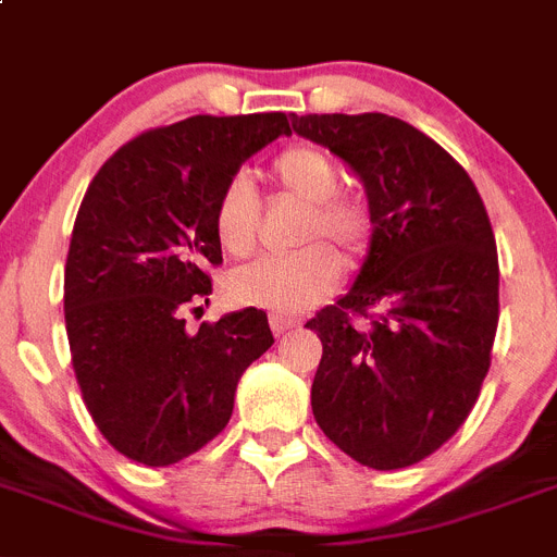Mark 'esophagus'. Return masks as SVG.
Returning <instances> with one entry per match:
<instances>
[{"label":"esophagus","instance_id":"1","mask_svg":"<svg viewBox=\"0 0 557 557\" xmlns=\"http://www.w3.org/2000/svg\"><path fill=\"white\" fill-rule=\"evenodd\" d=\"M269 325H272L274 336H283V333L299 327V319H288V317H280V313H272V317H269Z\"/></svg>","mask_w":557,"mask_h":557}]
</instances>
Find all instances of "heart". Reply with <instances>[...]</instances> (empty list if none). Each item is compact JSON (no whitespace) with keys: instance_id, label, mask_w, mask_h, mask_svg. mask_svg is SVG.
I'll use <instances>...</instances> for the list:
<instances>
[{"instance_id":"heart-1","label":"heart","mask_w":557,"mask_h":557,"mask_svg":"<svg viewBox=\"0 0 557 557\" xmlns=\"http://www.w3.org/2000/svg\"><path fill=\"white\" fill-rule=\"evenodd\" d=\"M272 182L280 193L306 201L297 226L299 249L269 255L226 274L232 306L299 313L327 297L342 274L339 258L356 265L372 246L375 215L367 198L342 187V168L317 145H288L272 159ZM260 201L246 173H235L212 205V235L230 258H246L258 246ZM331 243L337 250L326 246Z\"/></svg>"}]
</instances>
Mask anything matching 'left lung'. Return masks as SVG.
<instances>
[{
    "instance_id": "8db88e82",
    "label": "left lung",
    "mask_w": 557,
    "mask_h": 557,
    "mask_svg": "<svg viewBox=\"0 0 557 557\" xmlns=\"http://www.w3.org/2000/svg\"><path fill=\"white\" fill-rule=\"evenodd\" d=\"M292 125L359 173L375 215L350 294L306 325L322 338L313 418L361 466H414L466 423L491 370L499 325L491 219L466 168L404 120L294 114Z\"/></svg>"
}]
</instances>
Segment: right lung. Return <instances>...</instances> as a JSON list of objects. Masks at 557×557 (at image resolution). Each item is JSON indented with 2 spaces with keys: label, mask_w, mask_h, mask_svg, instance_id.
Masks as SVG:
<instances>
[{
  "label": "right lung",
  "mask_w": 557,
  "mask_h": 557,
  "mask_svg": "<svg viewBox=\"0 0 557 557\" xmlns=\"http://www.w3.org/2000/svg\"><path fill=\"white\" fill-rule=\"evenodd\" d=\"M292 134L283 111L148 128L91 178L64 272L72 370L91 420L123 457L162 468L224 432L246 367L274 345L258 308L201 322L221 246L212 205L263 145Z\"/></svg>",
  "instance_id": "add662e5"
}]
</instances>
